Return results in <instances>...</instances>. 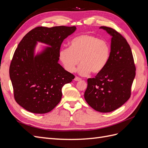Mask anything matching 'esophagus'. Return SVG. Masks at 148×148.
Masks as SVG:
<instances>
[{"instance_id": "esophagus-1", "label": "esophagus", "mask_w": 148, "mask_h": 148, "mask_svg": "<svg viewBox=\"0 0 148 148\" xmlns=\"http://www.w3.org/2000/svg\"><path fill=\"white\" fill-rule=\"evenodd\" d=\"M74 80H75V81H76V82H79V81H81L82 79L80 78H79V77H75Z\"/></svg>"}]
</instances>
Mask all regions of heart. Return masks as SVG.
I'll return each mask as SVG.
<instances>
[{
	"label": "heart",
	"instance_id": "1",
	"mask_svg": "<svg viewBox=\"0 0 148 148\" xmlns=\"http://www.w3.org/2000/svg\"><path fill=\"white\" fill-rule=\"evenodd\" d=\"M110 56L109 44L89 34L75 37L70 42V47L62 49L59 53L60 61L69 72H73L80 60L82 64L78 72L82 76L90 72L94 75L101 73L108 63Z\"/></svg>",
	"mask_w": 148,
	"mask_h": 148
}]
</instances>
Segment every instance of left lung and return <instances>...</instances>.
Wrapping results in <instances>:
<instances>
[{
	"label": "left lung",
	"mask_w": 148,
	"mask_h": 148,
	"mask_svg": "<svg viewBox=\"0 0 148 148\" xmlns=\"http://www.w3.org/2000/svg\"><path fill=\"white\" fill-rule=\"evenodd\" d=\"M99 28L112 37L110 59L101 73L88 79L84 97L92 109L106 113L117 109L128 100L136 69L127 40L112 28Z\"/></svg>",
	"instance_id": "1"
}]
</instances>
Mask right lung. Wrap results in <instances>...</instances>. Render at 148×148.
Instances as JSON below:
<instances>
[{"instance_id": "right-lung-1", "label": "right lung", "mask_w": 148, "mask_h": 148, "mask_svg": "<svg viewBox=\"0 0 148 148\" xmlns=\"http://www.w3.org/2000/svg\"><path fill=\"white\" fill-rule=\"evenodd\" d=\"M77 29L75 26H39L31 30L18 44L9 73L16 102L34 114L51 111L61 100L62 89L75 76L59 64L61 44ZM38 42L42 46L35 53Z\"/></svg>"}]
</instances>
